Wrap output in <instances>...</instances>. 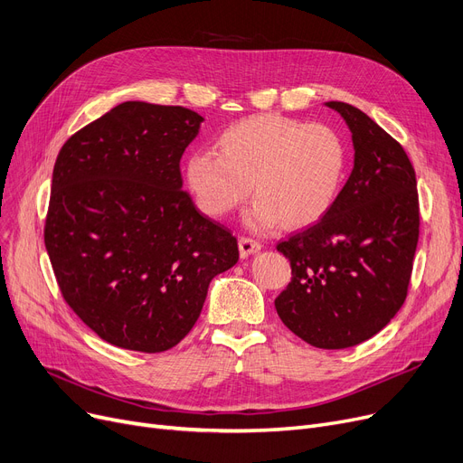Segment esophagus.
I'll list each match as a JSON object with an SVG mask.
<instances>
[{
	"mask_svg": "<svg viewBox=\"0 0 463 463\" xmlns=\"http://www.w3.org/2000/svg\"><path fill=\"white\" fill-rule=\"evenodd\" d=\"M261 250V245L260 241L256 239H250V237H241L239 239V252H241V258H249L256 252Z\"/></svg>",
	"mask_w": 463,
	"mask_h": 463,
	"instance_id": "obj_1",
	"label": "esophagus"
}]
</instances>
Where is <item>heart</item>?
Masks as SVG:
<instances>
[{"mask_svg": "<svg viewBox=\"0 0 463 463\" xmlns=\"http://www.w3.org/2000/svg\"><path fill=\"white\" fill-rule=\"evenodd\" d=\"M214 152L195 150L184 183L207 216L224 218L258 197L254 230L313 226L334 209L346 177V145L334 128L282 115H254L228 126Z\"/></svg>", "mask_w": 463, "mask_h": 463, "instance_id": "b5f03b06", "label": "heart"}]
</instances>
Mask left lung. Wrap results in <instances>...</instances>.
I'll return each mask as SVG.
<instances>
[{
    "label": "left lung",
    "mask_w": 463,
    "mask_h": 463,
    "mask_svg": "<svg viewBox=\"0 0 463 463\" xmlns=\"http://www.w3.org/2000/svg\"><path fill=\"white\" fill-rule=\"evenodd\" d=\"M324 105L350 129L354 167L334 209L277 245L290 260L292 280L275 309L305 343L339 350L377 335L402 309L420 214L403 146L360 109Z\"/></svg>",
    "instance_id": "8db88e82"
}]
</instances>
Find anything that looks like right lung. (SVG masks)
<instances>
[{
  "label": "right lung",
  "mask_w": 463,
  "mask_h": 463,
  "mask_svg": "<svg viewBox=\"0 0 463 463\" xmlns=\"http://www.w3.org/2000/svg\"><path fill=\"white\" fill-rule=\"evenodd\" d=\"M203 117L124 101L68 139L52 171L45 247L63 299L103 341L179 345L237 239L183 190L181 158Z\"/></svg>",
  "instance_id": "right-lung-1"
}]
</instances>
